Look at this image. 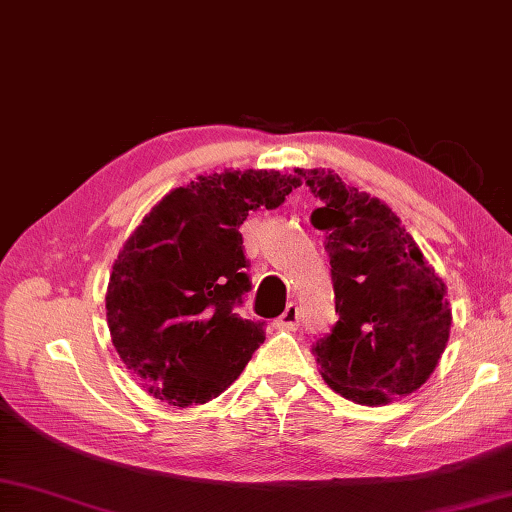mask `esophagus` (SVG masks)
<instances>
[{
  "label": "esophagus",
  "instance_id": "34e87169",
  "mask_svg": "<svg viewBox=\"0 0 512 512\" xmlns=\"http://www.w3.org/2000/svg\"><path fill=\"white\" fill-rule=\"evenodd\" d=\"M279 330H297L299 328V308L297 303H288L284 314L275 321Z\"/></svg>",
  "mask_w": 512,
  "mask_h": 512
}]
</instances>
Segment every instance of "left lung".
I'll list each match as a JSON object with an SVG mask.
<instances>
[{"label":"left lung","instance_id":"1","mask_svg":"<svg viewBox=\"0 0 512 512\" xmlns=\"http://www.w3.org/2000/svg\"><path fill=\"white\" fill-rule=\"evenodd\" d=\"M321 206L339 321L312 343L321 376L358 405L416 391L447 347V288L398 215L332 171L297 169Z\"/></svg>","mask_w":512,"mask_h":512}]
</instances>
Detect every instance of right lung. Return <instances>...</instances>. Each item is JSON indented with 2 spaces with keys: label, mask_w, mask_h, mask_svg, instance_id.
<instances>
[{
  "label": "right lung",
  "mask_w": 512,
  "mask_h": 512,
  "mask_svg": "<svg viewBox=\"0 0 512 512\" xmlns=\"http://www.w3.org/2000/svg\"><path fill=\"white\" fill-rule=\"evenodd\" d=\"M301 184L279 171H224L173 189L118 255L105 308L112 343L151 396L176 407L220 396L264 343L235 312L253 284L239 224Z\"/></svg>",
  "instance_id": "right-lung-1"
}]
</instances>
